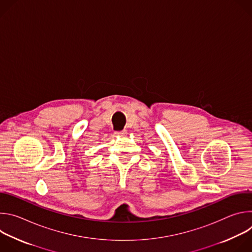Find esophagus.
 Listing matches in <instances>:
<instances>
[{
  "mask_svg": "<svg viewBox=\"0 0 252 252\" xmlns=\"http://www.w3.org/2000/svg\"><path fill=\"white\" fill-rule=\"evenodd\" d=\"M126 133H127V131L126 129L120 130V131H116V135H119V136H125V135H126Z\"/></svg>",
  "mask_w": 252,
  "mask_h": 252,
  "instance_id": "34e87169",
  "label": "esophagus"
}]
</instances>
